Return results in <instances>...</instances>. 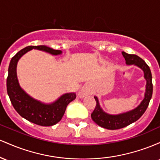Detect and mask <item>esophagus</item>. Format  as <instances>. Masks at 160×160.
<instances>
[{"mask_svg": "<svg viewBox=\"0 0 160 160\" xmlns=\"http://www.w3.org/2000/svg\"><path fill=\"white\" fill-rule=\"evenodd\" d=\"M89 94H90V90H89V88H88L87 86H83V87H82L81 89H80V92H78L79 97L81 98L87 96V95Z\"/></svg>", "mask_w": 160, "mask_h": 160, "instance_id": "1", "label": "esophagus"}]
</instances>
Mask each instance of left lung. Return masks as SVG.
I'll return each mask as SVG.
<instances>
[{
    "mask_svg": "<svg viewBox=\"0 0 160 160\" xmlns=\"http://www.w3.org/2000/svg\"><path fill=\"white\" fill-rule=\"evenodd\" d=\"M127 65H135L141 68L144 72V78L146 80V89H145L144 98L136 108L131 111L119 113V114H110L104 112L101 108L98 98L94 96L96 102V106L91 114L92 120L101 127L107 129L114 130L122 128L135 122L144 114L148 107V104L153 94V84H152V74L149 66L146 64L142 58L136 55H131L122 52Z\"/></svg>",
    "mask_w": 160,
    "mask_h": 160,
    "instance_id": "obj_1",
    "label": "left lung"
}]
</instances>
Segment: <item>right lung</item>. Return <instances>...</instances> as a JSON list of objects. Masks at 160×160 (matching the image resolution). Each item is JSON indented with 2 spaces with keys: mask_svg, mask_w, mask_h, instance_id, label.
<instances>
[{
  "mask_svg": "<svg viewBox=\"0 0 160 160\" xmlns=\"http://www.w3.org/2000/svg\"><path fill=\"white\" fill-rule=\"evenodd\" d=\"M33 49L44 51L53 56L62 53L61 50H56L44 45L28 46L21 49L10 62L7 79V94L13 108L21 117L39 126H51L62 120L68 104L76 98V93H65L52 103L46 104L32 98L24 91L17 78V63L23 55Z\"/></svg>",
  "mask_w": 160,
  "mask_h": 160,
  "instance_id": "add662e5",
  "label": "right lung"
}]
</instances>
